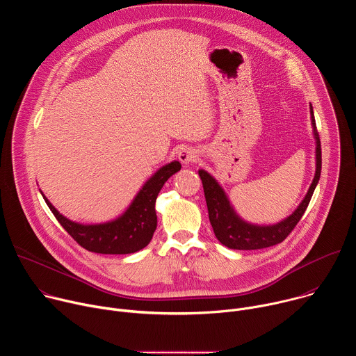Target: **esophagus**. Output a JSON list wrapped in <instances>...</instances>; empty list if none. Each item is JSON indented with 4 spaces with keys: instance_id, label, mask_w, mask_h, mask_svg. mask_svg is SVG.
Wrapping results in <instances>:
<instances>
[{
    "instance_id": "esophagus-1",
    "label": "esophagus",
    "mask_w": 356,
    "mask_h": 356,
    "mask_svg": "<svg viewBox=\"0 0 356 356\" xmlns=\"http://www.w3.org/2000/svg\"><path fill=\"white\" fill-rule=\"evenodd\" d=\"M177 156H179V161H180L181 163L188 165V163H193V162L197 159V152H195V149H193V147H184V149H181V150L179 152Z\"/></svg>"
}]
</instances>
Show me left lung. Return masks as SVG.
<instances>
[{"label":"left lung","mask_w":356,"mask_h":356,"mask_svg":"<svg viewBox=\"0 0 356 356\" xmlns=\"http://www.w3.org/2000/svg\"><path fill=\"white\" fill-rule=\"evenodd\" d=\"M310 114H312L313 135L316 139V175L306 197L302 198L298 207L287 218L282 220L280 222L273 225H258V224L246 222L236 214L227 193L218 184V181L209 172L202 169L198 170L200 179L202 181V187H204L210 222L213 225L217 239L227 248L239 249V250H252V249H264V248L277 245L286 239V236L293 231V228L297 225V222L302 217L304 211H306L321 175V142L317 132L312 104H310Z\"/></svg>","instance_id":"1"}]
</instances>
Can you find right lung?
Segmentation results:
<instances>
[{
    "label": "right lung",
    "mask_w": 356,
    "mask_h": 356,
    "mask_svg": "<svg viewBox=\"0 0 356 356\" xmlns=\"http://www.w3.org/2000/svg\"><path fill=\"white\" fill-rule=\"evenodd\" d=\"M181 169L173 161L152 175L138 191L129 207L115 220L99 224H80L62 216L42 193L47 207L60 225L84 249L106 255H125L143 249L154 236L158 225L155 202L170 176Z\"/></svg>",
    "instance_id": "obj_1"
}]
</instances>
